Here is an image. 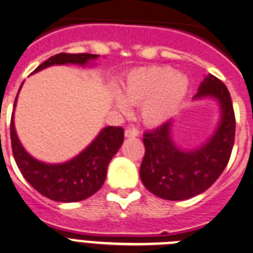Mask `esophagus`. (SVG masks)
<instances>
[{"label": "esophagus", "mask_w": 253, "mask_h": 253, "mask_svg": "<svg viewBox=\"0 0 253 253\" xmlns=\"http://www.w3.org/2000/svg\"><path fill=\"white\" fill-rule=\"evenodd\" d=\"M138 129L136 128H127L126 131H125V137H137L138 136Z\"/></svg>", "instance_id": "esophagus-1"}]
</instances>
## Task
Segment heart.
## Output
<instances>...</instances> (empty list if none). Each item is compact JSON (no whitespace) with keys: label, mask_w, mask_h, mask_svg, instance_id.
<instances>
[{"label":"heart","mask_w":253,"mask_h":253,"mask_svg":"<svg viewBox=\"0 0 253 253\" xmlns=\"http://www.w3.org/2000/svg\"><path fill=\"white\" fill-rule=\"evenodd\" d=\"M188 89L186 76L172 68H143L127 76L122 84V95H113V104L121 115H128V104H141L145 124L160 125L179 108Z\"/></svg>","instance_id":"b5f03b06"}]
</instances>
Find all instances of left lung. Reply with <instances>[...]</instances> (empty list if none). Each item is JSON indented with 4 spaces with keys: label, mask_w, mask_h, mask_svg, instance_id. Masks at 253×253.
Instances as JSON below:
<instances>
[{
    "label": "left lung",
    "mask_w": 253,
    "mask_h": 253,
    "mask_svg": "<svg viewBox=\"0 0 253 253\" xmlns=\"http://www.w3.org/2000/svg\"><path fill=\"white\" fill-rule=\"evenodd\" d=\"M214 98L220 118L214 133L194 150H181L172 140V120L143 135L145 156L140 177L147 190L166 200H185L206 192L228 164L234 143L236 118L228 89L208 74L200 83L194 101Z\"/></svg>",
    "instance_id": "left-lung-1"
}]
</instances>
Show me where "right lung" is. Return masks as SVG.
Masks as SVG:
<instances>
[{
    "instance_id": "obj_1",
    "label": "right lung",
    "mask_w": 253,
    "mask_h": 253,
    "mask_svg": "<svg viewBox=\"0 0 253 253\" xmlns=\"http://www.w3.org/2000/svg\"><path fill=\"white\" fill-rule=\"evenodd\" d=\"M98 56L85 53L56 54L39 65L34 73L51 65L78 64L84 67L90 64V61L95 60ZM17 95L11 116V146L16 164L27 183L44 197L63 203L84 200L98 192L106 180L108 164L124 142V128L115 126L104 127L76 158L61 164L42 163L33 158L24 149L17 137L13 122Z\"/></svg>"
}]
</instances>
